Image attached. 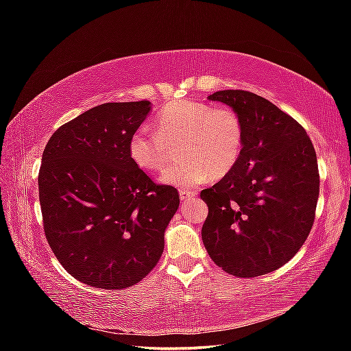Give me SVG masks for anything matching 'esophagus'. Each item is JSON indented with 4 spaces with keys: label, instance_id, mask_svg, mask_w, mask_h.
Listing matches in <instances>:
<instances>
[{
    "label": "esophagus",
    "instance_id": "esophagus-1",
    "mask_svg": "<svg viewBox=\"0 0 351 351\" xmlns=\"http://www.w3.org/2000/svg\"><path fill=\"white\" fill-rule=\"evenodd\" d=\"M196 195H197V193L193 192V190H180V199H182V200H187V199L193 197V196H196Z\"/></svg>",
    "mask_w": 351,
    "mask_h": 351
}]
</instances>
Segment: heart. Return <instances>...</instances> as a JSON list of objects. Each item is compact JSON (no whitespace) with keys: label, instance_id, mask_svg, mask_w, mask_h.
<instances>
[{"label":"heart","instance_id":"1","mask_svg":"<svg viewBox=\"0 0 351 351\" xmlns=\"http://www.w3.org/2000/svg\"><path fill=\"white\" fill-rule=\"evenodd\" d=\"M155 132L137 127L127 142L132 162L147 173L158 171L168 156V146L182 143V162L162 169L164 184L193 187L212 177H222L237 164L243 149L244 127L240 115L228 107L183 99L167 104L156 114Z\"/></svg>","mask_w":351,"mask_h":351}]
</instances>
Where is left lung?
<instances>
[{"instance_id":"obj_1","label":"left lung","mask_w":351,"mask_h":351,"mask_svg":"<svg viewBox=\"0 0 351 351\" xmlns=\"http://www.w3.org/2000/svg\"><path fill=\"white\" fill-rule=\"evenodd\" d=\"M208 99L240 115L244 141L234 168L200 192L209 209L202 240L226 272L259 277L289 262L312 230L319 196L315 147L293 117L256 93L218 90Z\"/></svg>"}]
</instances>
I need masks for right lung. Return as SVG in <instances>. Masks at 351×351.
<instances>
[{
  "mask_svg": "<svg viewBox=\"0 0 351 351\" xmlns=\"http://www.w3.org/2000/svg\"><path fill=\"white\" fill-rule=\"evenodd\" d=\"M149 101L107 102L62 124L39 169V202L49 246L74 278L104 290L143 280L161 258L178 209L173 186L155 184L127 152Z\"/></svg>",
  "mask_w": 351,
  "mask_h": 351,
  "instance_id": "add662e5",
  "label": "right lung"
}]
</instances>
